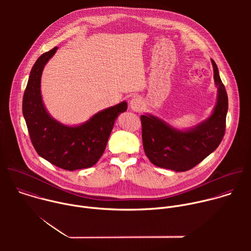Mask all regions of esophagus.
I'll return each mask as SVG.
<instances>
[{
  "instance_id": "esophagus-1",
  "label": "esophagus",
  "mask_w": 251,
  "mask_h": 251,
  "mask_svg": "<svg viewBox=\"0 0 251 251\" xmlns=\"http://www.w3.org/2000/svg\"><path fill=\"white\" fill-rule=\"evenodd\" d=\"M143 106H144V102L140 97H133L130 101V108L134 112H140L143 109Z\"/></svg>"
}]
</instances>
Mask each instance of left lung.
Segmentation results:
<instances>
[{
    "mask_svg": "<svg viewBox=\"0 0 251 251\" xmlns=\"http://www.w3.org/2000/svg\"><path fill=\"white\" fill-rule=\"evenodd\" d=\"M210 60L218 95L213 110L206 119L196 126L177 129L151 113L141 116L143 147L155 166L185 172L201 163L221 144L226 131L228 99L219 68L214 60Z\"/></svg>",
    "mask_w": 251,
    "mask_h": 251,
    "instance_id": "8db88e82",
    "label": "left lung"
}]
</instances>
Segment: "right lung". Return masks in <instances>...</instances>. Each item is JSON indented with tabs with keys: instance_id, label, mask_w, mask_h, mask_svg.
<instances>
[{
	"instance_id": "1",
	"label": "right lung",
	"mask_w": 251,
	"mask_h": 251,
	"mask_svg": "<svg viewBox=\"0 0 251 251\" xmlns=\"http://www.w3.org/2000/svg\"><path fill=\"white\" fill-rule=\"evenodd\" d=\"M58 48L42 54L33 64L23 98V115L32 145L52 165L75 171L94 166L103 155L117 117L127 110V102L108 107L77 125H65L46 108L41 82L46 64Z\"/></svg>"
}]
</instances>
